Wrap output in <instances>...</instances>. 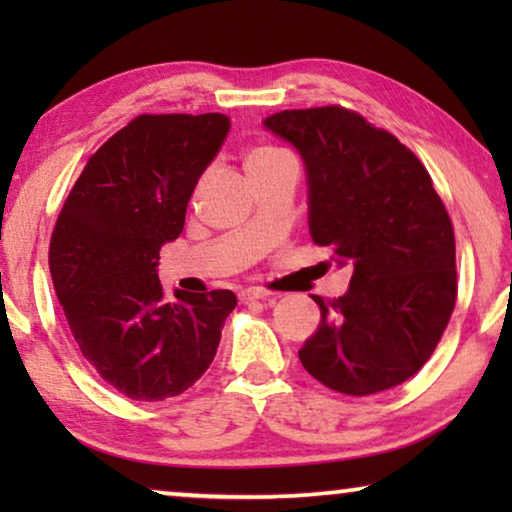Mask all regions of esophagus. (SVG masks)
I'll list each match as a JSON object with an SVG mask.
<instances>
[{
  "label": "esophagus",
  "mask_w": 512,
  "mask_h": 512,
  "mask_svg": "<svg viewBox=\"0 0 512 512\" xmlns=\"http://www.w3.org/2000/svg\"><path fill=\"white\" fill-rule=\"evenodd\" d=\"M240 300L242 303H256V300H261V303H265V305H272L275 303V296L263 289H244V291H240Z\"/></svg>",
  "instance_id": "esophagus-1"
}]
</instances>
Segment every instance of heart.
<instances>
[{
	"label": "heart",
	"instance_id": "heart-1",
	"mask_svg": "<svg viewBox=\"0 0 512 512\" xmlns=\"http://www.w3.org/2000/svg\"><path fill=\"white\" fill-rule=\"evenodd\" d=\"M279 158H284L282 151L270 149V146H261V149L251 151L247 156V170H251V167H261V165L275 163V160H279Z\"/></svg>",
	"mask_w": 512,
	"mask_h": 512
}]
</instances>
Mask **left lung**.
I'll return each mask as SVG.
<instances>
[{
  "instance_id": "8db88e82",
  "label": "left lung",
  "mask_w": 512,
  "mask_h": 512,
  "mask_svg": "<svg viewBox=\"0 0 512 512\" xmlns=\"http://www.w3.org/2000/svg\"><path fill=\"white\" fill-rule=\"evenodd\" d=\"M303 158L312 240L352 270L326 303L300 363L328 389L370 396L429 361L457 300L454 230L429 172L389 132L342 107L263 121Z\"/></svg>"
}]
</instances>
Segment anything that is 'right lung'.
<instances>
[{"mask_svg":"<svg viewBox=\"0 0 512 512\" xmlns=\"http://www.w3.org/2000/svg\"><path fill=\"white\" fill-rule=\"evenodd\" d=\"M230 130L223 114L137 116L107 139L65 200L48 265L81 354L132 401L179 396L214 361L233 291H174L160 247L184 230L193 188Z\"/></svg>","mask_w":512,"mask_h":512,"instance_id":"1","label":"right lung"}]
</instances>
